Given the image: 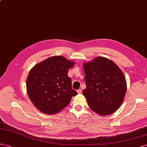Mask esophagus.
<instances>
[{
  "mask_svg": "<svg viewBox=\"0 0 147 147\" xmlns=\"http://www.w3.org/2000/svg\"><path fill=\"white\" fill-rule=\"evenodd\" d=\"M77 92H78V94H81V93L82 92V89H78V91H77Z\"/></svg>",
  "mask_w": 147,
  "mask_h": 147,
  "instance_id": "1",
  "label": "esophagus"
}]
</instances>
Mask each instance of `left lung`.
<instances>
[{
    "label": "left lung",
    "mask_w": 147,
    "mask_h": 147,
    "mask_svg": "<svg viewBox=\"0 0 147 147\" xmlns=\"http://www.w3.org/2000/svg\"><path fill=\"white\" fill-rule=\"evenodd\" d=\"M86 88L82 91L89 107L97 114H112L122 104L127 91L125 76L109 59L97 57L83 65Z\"/></svg>",
    "instance_id": "left-lung-1"
}]
</instances>
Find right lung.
I'll list each match as a JSON object with an SVG mask.
<instances>
[{"mask_svg": "<svg viewBox=\"0 0 147 147\" xmlns=\"http://www.w3.org/2000/svg\"><path fill=\"white\" fill-rule=\"evenodd\" d=\"M74 65L61 56H52L30 71L27 91L33 105L41 112L53 114L61 111L78 94L72 89L67 70Z\"/></svg>", "mask_w": 147, "mask_h": 147, "instance_id": "add662e5", "label": "right lung"}]
</instances>
